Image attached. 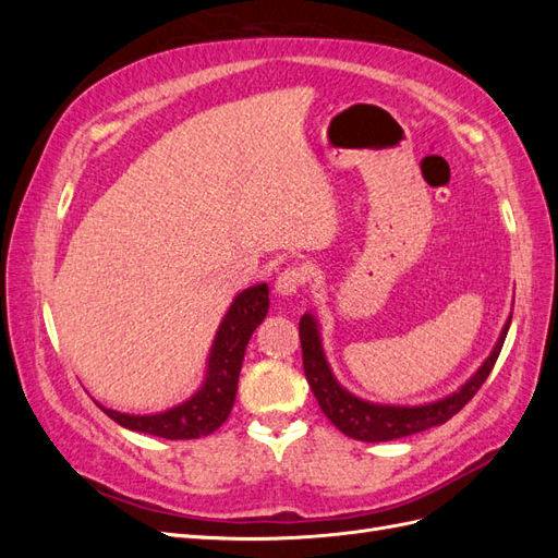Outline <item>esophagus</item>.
<instances>
[{
    "mask_svg": "<svg viewBox=\"0 0 558 558\" xmlns=\"http://www.w3.org/2000/svg\"><path fill=\"white\" fill-rule=\"evenodd\" d=\"M302 286H305V275H302L300 267H286L275 281V289L279 295H295Z\"/></svg>",
    "mask_w": 558,
    "mask_h": 558,
    "instance_id": "esophagus-1",
    "label": "esophagus"
}]
</instances>
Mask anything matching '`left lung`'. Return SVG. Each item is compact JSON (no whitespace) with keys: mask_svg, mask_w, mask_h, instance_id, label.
<instances>
[{"mask_svg":"<svg viewBox=\"0 0 558 558\" xmlns=\"http://www.w3.org/2000/svg\"><path fill=\"white\" fill-rule=\"evenodd\" d=\"M510 320L512 316L508 318V324L502 326L494 351L488 353V359L480 365L477 373L472 375L459 391L442 400L414 404V408H410V404L367 402L349 393L332 375L324 347H320L318 320L310 312L300 318L302 367H305V377L310 381L314 398L318 400L320 412L332 421L335 428H340L344 435L361 442L398 440V437H408L421 430L442 426L445 421H449L453 414H459L465 408L472 396L480 391L486 377L492 375V369L500 356L505 337H508Z\"/></svg>","mask_w":558,"mask_h":558,"instance_id":"obj_1","label":"left lung"}]
</instances>
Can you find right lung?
<instances>
[{
    "instance_id": "1",
    "label": "right lung",
    "mask_w": 558,
    "mask_h": 558,
    "mask_svg": "<svg viewBox=\"0 0 558 558\" xmlns=\"http://www.w3.org/2000/svg\"><path fill=\"white\" fill-rule=\"evenodd\" d=\"M269 310L267 283H256L251 289L234 295L230 310L226 312L221 326L216 330L214 344L207 361V377L197 388V393L177 408L160 414H123L107 410L99 404L107 416L118 426L165 437V440H195L209 435L226 424L238 396L240 369L244 351Z\"/></svg>"
}]
</instances>
